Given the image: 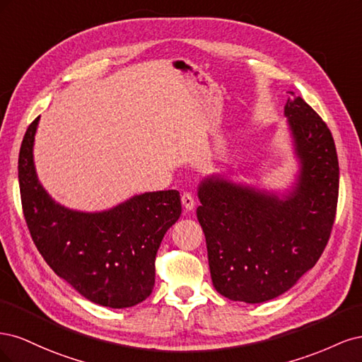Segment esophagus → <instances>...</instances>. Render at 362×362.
<instances>
[{"label":"esophagus","instance_id":"esophagus-1","mask_svg":"<svg viewBox=\"0 0 362 362\" xmlns=\"http://www.w3.org/2000/svg\"><path fill=\"white\" fill-rule=\"evenodd\" d=\"M181 202H182V206H184L187 211H192L193 208H194V198H193L192 193H184V194L181 196Z\"/></svg>","mask_w":362,"mask_h":362}]
</instances>
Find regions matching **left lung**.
<instances>
[{
	"label": "left lung",
	"mask_w": 362,
	"mask_h": 362,
	"mask_svg": "<svg viewBox=\"0 0 362 362\" xmlns=\"http://www.w3.org/2000/svg\"><path fill=\"white\" fill-rule=\"evenodd\" d=\"M284 107L298 172L286 189L206 175L196 216L206 242L214 288L261 303L290 290L319 261L338 199V158L329 128L300 96Z\"/></svg>",
	"instance_id": "8db88e82"
}]
</instances>
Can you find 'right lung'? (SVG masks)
Wrapping results in <instances>:
<instances>
[{
	"instance_id": "1",
	"label": "right lung",
	"mask_w": 362,
	"mask_h": 362,
	"mask_svg": "<svg viewBox=\"0 0 362 362\" xmlns=\"http://www.w3.org/2000/svg\"><path fill=\"white\" fill-rule=\"evenodd\" d=\"M36 117L19 151L18 178L25 222L47 264L83 298L108 308L144 302L156 284V255L181 216L177 190L145 192L103 211L72 210L39 181Z\"/></svg>"
}]
</instances>
